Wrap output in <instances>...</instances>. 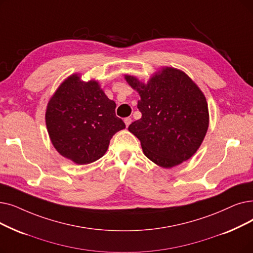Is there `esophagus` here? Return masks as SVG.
I'll return each instance as SVG.
<instances>
[{"instance_id": "esophagus-1", "label": "esophagus", "mask_w": 253, "mask_h": 253, "mask_svg": "<svg viewBox=\"0 0 253 253\" xmlns=\"http://www.w3.org/2000/svg\"><path fill=\"white\" fill-rule=\"evenodd\" d=\"M131 118H125L124 119V123H125V125H126V127H128L129 125H130V123H131Z\"/></svg>"}]
</instances>
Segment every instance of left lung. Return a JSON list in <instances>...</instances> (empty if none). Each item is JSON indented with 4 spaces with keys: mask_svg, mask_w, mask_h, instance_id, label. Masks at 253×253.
<instances>
[{
    "mask_svg": "<svg viewBox=\"0 0 253 253\" xmlns=\"http://www.w3.org/2000/svg\"><path fill=\"white\" fill-rule=\"evenodd\" d=\"M139 96L141 118L128 130L140 141L142 152L163 169L190 159L209 128V108L202 90L184 71L164 66L147 84L126 74Z\"/></svg>",
    "mask_w": 253,
    "mask_h": 253,
    "instance_id": "8db88e82",
    "label": "left lung"
}]
</instances>
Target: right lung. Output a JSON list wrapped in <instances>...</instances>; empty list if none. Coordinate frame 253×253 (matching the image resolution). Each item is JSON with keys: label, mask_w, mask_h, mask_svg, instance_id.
<instances>
[{"label": "right lung", "mask_w": 253, "mask_h": 253, "mask_svg": "<svg viewBox=\"0 0 253 253\" xmlns=\"http://www.w3.org/2000/svg\"><path fill=\"white\" fill-rule=\"evenodd\" d=\"M115 109V101L105 95L98 81L84 82L80 73L71 74L46 106L45 123L52 146L79 166L101 158L112 137L125 128Z\"/></svg>", "instance_id": "1"}]
</instances>
